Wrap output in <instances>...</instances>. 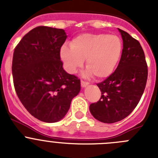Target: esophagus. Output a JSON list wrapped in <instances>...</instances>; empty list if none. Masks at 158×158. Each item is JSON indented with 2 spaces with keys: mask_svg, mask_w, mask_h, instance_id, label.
Segmentation results:
<instances>
[{
  "mask_svg": "<svg viewBox=\"0 0 158 158\" xmlns=\"http://www.w3.org/2000/svg\"><path fill=\"white\" fill-rule=\"evenodd\" d=\"M81 85L82 88H85L86 86L89 85V83L86 81H81Z\"/></svg>",
  "mask_w": 158,
  "mask_h": 158,
  "instance_id": "obj_1",
  "label": "esophagus"
}]
</instances>
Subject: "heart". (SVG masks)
<instances>
[{"label":"heart","mask_w":158,"mask_h":158,"mask_svg":"<svg viewBox=\"0 0 158 158\" xmlns=\"http://www.w3.org/2000/svg\"><path fill=\"white\" fill-rule=\"evenodd\" d=\"M122 54V41L115 35L85 33L73 38L70 46H62L60 58L69 73H74L85 59V77L94 75L96 79L109 77Z\"/></svg>","instance_id":"heart-1"}]
</instances>
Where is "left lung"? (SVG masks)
<instances>
[{
	"instance_id": "8db88e82",
	"label": "left lung",
	"mask_w": 158,
	"mask_h": 158,
	"mask_svg": "<svg viewBox=\"0 0 158 158\" xmlns=\"http://www.w3.org/2000/svg\"><path fill=\"white\" fill-rule=\"evenodd\" d=\"M118 30L123 43L119 63L115 72L97 84L101 97L89 106L93 117L105 123L118 122L133 111L147 81V64L140 43L127 32Z\"/></svg>"
}]
</instances>
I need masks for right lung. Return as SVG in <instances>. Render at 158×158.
Segmentation results:
<instances>
[{"label": "right lung", "instance_id": "obj_1", "mask_svg": "<svg viewBox=\"0 0 158 158\" xmlns=\"http://www.w3.org/2000/svg\"><path fill=\"white\" fill-rule=\"evenodd\" d=\"M66 38L63 29L40 26L22 38L13 53L16 94L31 115L43 122L63 118L81 90L80 80L64 70L60 58Z\"/></svg>", "mask_w": 158, "mask_h": 158}]
</instances>
